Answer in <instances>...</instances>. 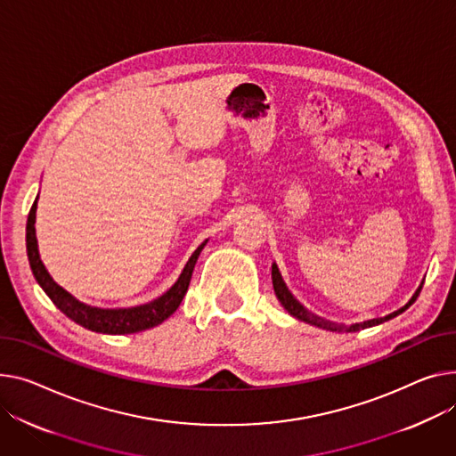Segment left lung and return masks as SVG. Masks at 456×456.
I'll use <instances>...</instances> for the list:
<instances>
[{"label": "left lung", "instance_id": "obj_1", "mask_svg": "<svg viewBox=\"0 0 456 456\" xmlns=\"http://www.w3.org/2000/svg\"><path fill=\"white\" fill-rule=\"evenodd\" d=\"M271 279H273V288H275V295H277V298L281 300V305L288 310V314H289V315L297 317L298 321H305V322H308V324H314V326H319V328H322V330H330V331H359V330H365V328H370V326L381 324V322H385V321H388V319H392V317H396V315L403 314V312L412 305V302L418 298V295H419V291H421V286H423V282H421V284H419V288L416 289V293L411 297V300L407 302V305H405L403 308H400L398 312H392V314H388V315H385V317H378V319L362 321V322H355V324L346 326V324H338V322L324 321V319H321V317H317V315L310 314L305 306H302L300 302L291 295V291L286 288V284H284V281H282V275H281V271H279L277 264H273V265H271Z\"/></svg>", "mask_w": 456, "mask_h": 456}]
</instances>
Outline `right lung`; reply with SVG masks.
Returning a JSON list of instances; mask_svg holds the SVG:
<instances>
[{
  "instance_id": "add662e5",
  "label": "right lung",
  "mask_w": 456,
  "mask_h": 456,
  "mask_svg": "<svg viewBox=\"0 0 456 456\" xmlns=\"http://www.w3.org/2000/svg\"><path fill=\"white\" fill-rule=\"evenodd\" d=\"M38 201V198H37ZM37 201L33 203L28 210V218H27V256L30 269H33V275L40 288L45 291V295L53 300V305L66 314L71 321L77 324L91 330V331H99V333H111V336H117V333H135L142 331L148 328H154L167 321L181 305L183 300L191 279H192V271L196 265V260L205 248L207 240L203 244L192 253L189 258L185 269L181 271V275L177 282L161 297L154 298L151 302H146V305L134 306V308H95V306H87L84 302L77 300L71 293H68L64 288H60L47 273L45 265L40 260L38 253V241H37Z\"/></svg>"
}]
</instances>
